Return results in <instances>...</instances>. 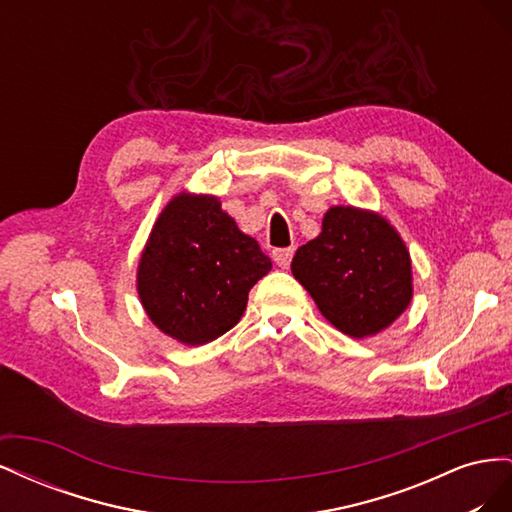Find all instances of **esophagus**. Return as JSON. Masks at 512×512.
I'll list each match as a JSON object with an SVG mask.
<instances>
[{
    "mask_svg": "<svg viewBox=\"0 0 512 512\" xmlns=\"http://www.w3.org/2000/svg\"><path fill=\"white\" fill-rule=\"evenodd\" d=\"M292 256H294V247H282V250H275V252H273L275 265L282 267V269H288V267H290Z\"/></svg>",
    "mask_w": 512,
    "mask_h": 512,
    "instance_id": "1",
    "label": "esophagus"
}]
</instances>
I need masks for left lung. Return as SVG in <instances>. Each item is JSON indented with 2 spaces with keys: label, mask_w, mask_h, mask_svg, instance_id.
Masks as SVG:
<instances>
[{
  "label": "left lung",
  "mask_w": 512,
  "mask_h": 512,
  "mask_svg": "<svg viewBox=\"0 0 512 512\" xmlns=\"http://www.w3.org/2000/svg\"><path fill=\"white\" fill-rule=\"evenodd\" d=\"M294 280L320 314L354 339L378 335L412 301V260L384 215L359 207H331L320 235L292 258Z\"/></svg>",
  "instance_id": "8db88e82"
}]
</instances>
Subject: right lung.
I'll return each instance as SVG.
<instances>
[{
	"label": "right lung",
	"instance_id": "right-lung-1",
	"mask_svg": "<svg viewBox=\"0 0 512 512\" xmlns=\"http://www.w3.org/2000/svg\"><path fill=\"white\" fill-rule=\"evenodd\" d=\"M271 258L218 196L179 192L153 224L136 269L145 314L183 346H203L241 320Z\"/></svg>",
	"mask_w": 512,
	"mask_h": 512
}]
</instances>
